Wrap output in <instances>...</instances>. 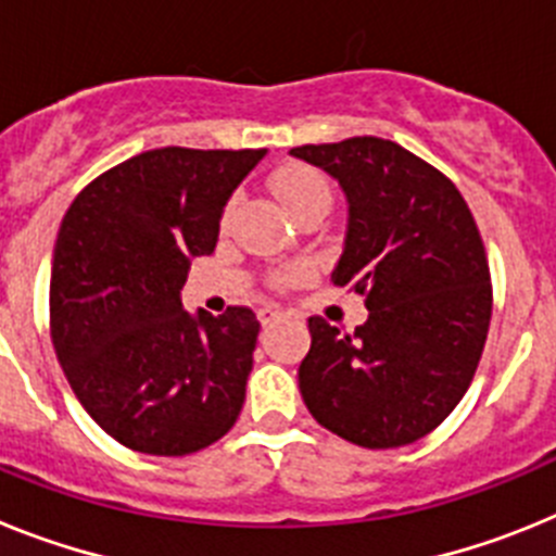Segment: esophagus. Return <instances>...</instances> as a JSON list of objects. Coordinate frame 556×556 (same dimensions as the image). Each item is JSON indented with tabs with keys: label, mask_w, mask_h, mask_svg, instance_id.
<instances>
[{
	"label": "esophagus",
	"mask_w": 556,
	"mask_h": 556,
	"mask_svg": "<svg viewBox=\"0 0 556 556\" xmlns=\"http://www.w3.org/2000/svg\"><path fill=\"white\" fill-rule=\"evenodd\" d=\"M283 317V312L278 306H262L258 308V323H262L264 328L273 326V323H278Z\"/></svg>",
	"instance_id": "34e87169"
}]
</instances>
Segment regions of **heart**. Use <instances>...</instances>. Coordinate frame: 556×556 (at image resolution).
I'll return each instance as SVG.
<instances>
[{"label": "heart", "mask_w": 556, "mask_h": 556, "mask_svg": "<svg viewBox=\"0 0 556 556\" xmlns=\"http://www.w3.org/2000/svg\"><path fill=\"white\" fill-rule=\"evenodd\" d=\"M273 184L275 191H278V198L283 200V205L292 211V217H298V214L312 208L328 211V205H331V184H328L326 175H323L320 169H314V166H287V169H281L275 175ZM236 205H239V198H230L223 211V225H228L230 219H233ZM294 278H298V273H281L275 278V283H278V287H287Z\"/></svg>", "instance_id": "obj_1"}]
</instances>
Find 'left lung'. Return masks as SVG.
<instances>
[{"label":"left lung","instance_id":"left-lung-1","mask_svg":"<svg viewBox=\"0 0 556 556\" xmlns=\"http://www.w3.org/2000/svg\"><path fill=\"white\" fill-rule=\"evenodd\" d=\"M348 198L333 287L365 294L367 323L339 333L308 317L298 381L320 426L362 448L409 445L454 412L479 367L490 314L488 253L459 189L395 141L303 144Z\"/></svg>","mask_w":556,"mask_h":556}]
</instances>
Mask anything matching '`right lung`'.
Returning <instances> with one entry per match:
<instances>
[{
  "instance_id": "obj_1",
  "label": "right lung",
  "mask_w": 556,
  "mask_h": 556,
  "mask_svg": "<svg viewBox=\"0 0 556 556\" xmlns=\"http://www.w3.org/2000/svg\"><path fill=\"white\" fill-rule=\"evenodd\" d=\"M267 150L161 147L102 172L68 205L49 333L83 409L125 448L186 456L233 429L253 370V308L189 314L194 255L217 248L233 189Z\"/></svg>"
}]
</instances>
